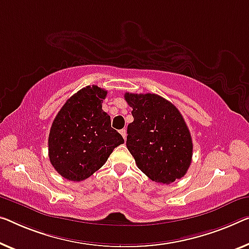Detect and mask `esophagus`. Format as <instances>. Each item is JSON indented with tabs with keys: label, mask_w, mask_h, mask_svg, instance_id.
<instances>
[{
	"label": "esophagus",
	"mask_w": 249,
	"mask_h": 249,
	"mask_svg": "<svg viewBox=\"0 0 249 249\" xmlns=\"http://www.w3.org/2000/svg\"><path fill=\"white\" fill-rule=\"evenodd\" d=\"M120 133H121V134H122V136L124 137V140H126V136H127V133H126V129H125V128L121 129Z\"/></svg>",
	"instance_id": "34e87169"
}]
</instances>
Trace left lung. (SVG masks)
Masks as SVG:
<instances>
[{
    "label": "left lung",
    "instance_id": "obj_1",
    "mask_svg": "<svg viewBox=\"0 0 249 249\" xmlns=\"http://www.w3.org/2000/svg\"><path fill=\"white\" fill-rule=\"evenodd\" d=\"M134 121L126 146L152 181L170 184L184 177L192 160L191 134L179 109L155 94H125Z\"/></svg>",
    "mask_w": 249,
    "mask_h": 249
}]
</instances>
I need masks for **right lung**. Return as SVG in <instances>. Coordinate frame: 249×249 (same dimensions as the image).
Masks as SVG:
<instances>
[{
  "label": "right lung",
  "instance_id": "obj_1",
  "mask_svg": "<svg viewBox=\"0 0 249 249\" xmlns=\"http://www.w3.org/2000/svg\"><path fill=\"white\" fill-rule=\"evenodd\" d=\"M107 91L87 86L59 110L49 133V159L61 177L83 181L105 164L115 147L124 143L102 109Z\"/></svg>",
  "mask_w": 249,
  "mask_h": 249
}]
</instances>
